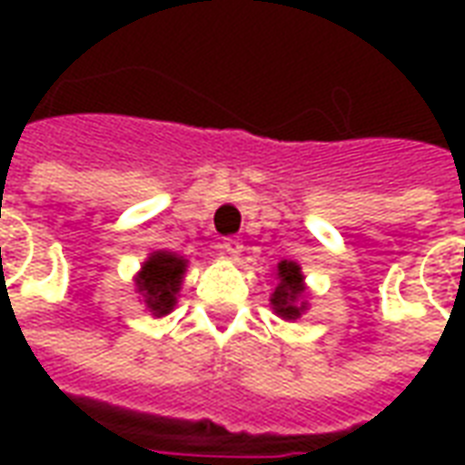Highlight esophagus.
<instances>
[{"mask_svg":"<svg viewBox=\"0 0 465 465\" xmlns=\"http://www.w3.org/2000/svg\"><path fill=\"white\" fill-rule=\"evenodd\" d=\"M222 252L226 253V256H232V259H236L239 253H242V242L236 239V236H226L222 242Z\"/></svg>","mask_w":465,"mask_h":465,"instance_id":"esophagus-1","label":"esophagus"}]
</instances>
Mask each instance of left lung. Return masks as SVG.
I'll use <instances>...</instances> for the list:
<instances>
[{"instance_id":"obj_1","label":"left lung","mask_w":465,"mask_h":465,"mask_svg":"<svg viewBox=\"0 0 465 465\" xmlns=\"http://www.w3.org/2000/svg\"><path fill=\"white\" fill-rule=\"evenodd\" d=\"M303 276L302 269L292 262L279 263V283L273 289L272 303L279 316L283 319H299L303 312V303L299 302V296L303 293Z\"/></svg>"}]
</instances>
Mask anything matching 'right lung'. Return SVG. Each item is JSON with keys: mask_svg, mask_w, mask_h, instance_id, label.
Returning a JSON list of instances; mask_svg holds the SVG:
<instances>
[{"mask_svg": "<svg viewBox=\"0 0 465 465\" xmlns=\"http://www.w3.org/2000/svg\"><path fill=\"white\" fill-rule=\"evenodd\" d=\"M183 266L186 262L169 252H156L149 256V262L142 266V273L136 279V289L143 296V303L156 316H163L173 309L176 292L182 286Z\"/></svg>", "mask_w": 465, "mask_h": 465, "instance_id": "right-lung-1", "label": "right lung"}]
</instances>
